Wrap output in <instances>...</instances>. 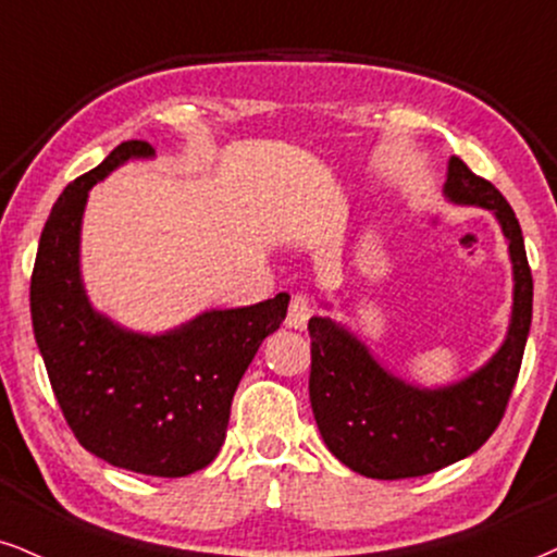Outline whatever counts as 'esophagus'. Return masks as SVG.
<instances>
[{
	"label": "esophagus",
	"mask_w": 557,
	"mask_h": 557,
	"mask_svg": "<svg viewBox=\"0 0 557 557\" xmlns=\"http://www.w3.org/2000/svg\"><path fill=\"white\" fill-rule=\"evenodd\" d=\"M312 312H314L312 301L307 297H301V294H297L289 305V318H286V325L294 327V331H305L307 322H310V318H312Z\"/></svg>",
	"instance_id": "34e87169"
}]
</instances>
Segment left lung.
Listing matches in <instances>:
<instances>
[{
    "label": "left lung",
    "instance_id": "obj_1",
    "mask_svg": "<svg viewBox=\"0 0 557 557\" xmlns=\"http://www.w3.org/2000/svg\"><path fill=\"white\" fill-rule=\"evenodd\" d=\"M444 198L491 211L504 232L513 276L509 331L475 372L444 387H421L382 367L346 325L310 320L314 421L327 449L363 478H418L470 457L496 431L519 376L532 325V271L517 214L496 185L459 157L446 164Z\"/></svg>",
    "mask_w": 557,
    "mask_h": 557
}]
</instances>
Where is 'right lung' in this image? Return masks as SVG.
Masks as SVG:
<instances>
[{"instance_id":"obj_1","label":"right lung","mask_w":557,"mask_h":557,"mask_svg":"<svg viewBox=\"0 0 557 557\" xmlns=\"http://www.w3.org/2000/svg\"><path fill=\"white\" fill-rule=\"evenodd\" d=\"M132 160H154V149L119 144L53 203L30 278L33 333L87 451L139 475L183 478L222 449L237 384L284 322L289 294L206 310L164 333L132 331L95 310L82 281V219L92 185Z\"/></svg>"}]
</instances>
